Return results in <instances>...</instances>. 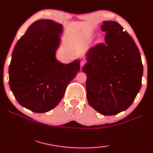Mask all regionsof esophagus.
Returning <instances> with one entry per match:
<instances>
[{"label": "esophagus", "mask_w": 153, "mask_h": 153, "mask_svg": "<svg viewBox=\"0 0 153 153\" xmlns=\"http://www.w3.org/2000/svg\"><path fill=\"white\" fill-rule=\"evenodd\" d=\"M84 64H85V62H84V60L81 61V67H83V66H84Z\"/></svg>", "instance_id": "obj_1"}]
</instances>
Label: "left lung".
Segmentation results:
<instances>
[{
	"instance_id": "8db88e82",
	"label": "left lung",
	"mask_w": 153,
	"mask_h": 153,
	"mask_svg": "<svg viewBox=\"0 0 153 153\" xmlns=\"http://www.w3.org/2000/svg\"><path fill=\"white\" fill-rule=\"evenodd\" d=\"M105 43L87 51L83 67L86 74L88 104L105 116L129 108L141 87L143 67L137 45L120 24L105 21Z\"/></svg>"
}]
</instances>
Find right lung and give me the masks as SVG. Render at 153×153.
<instances>
[{
	"label": "right lung",
	"mask_w": 153,
	"mask_h": 153,
	"mask_svg": "<svg viewBox=\"0 0 153 153\" xmlns=\"http://www.w3.org/2000/svg\"><path fill=\"white\" fill-rule=\"evenodd\" d=\"M63 26L39 19L16 43L9 66V85L19 104L33 112L55 108L80 70V59L63 64L56 59Z\"/></svg>",
	"instance_id": "1"
}]
</instances>
